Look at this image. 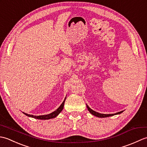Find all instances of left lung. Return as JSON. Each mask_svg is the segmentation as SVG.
I'll return each instance as SVG.
<instances>
[{
    "mask_svg": "<svg viewBox=\"0 0 147 147\" xmlns=\"http://www.w3.org/2000/svg\"><path fill=\"white\" fill-rule=\"evenodd\" d=\"M86 107L87 109H88V111L91 113L92 115H95V116L96 117H109V116H112V115H117V114H120L121 113H122V112H123V111H122L121 112H117V113H115V114H101V113H98V112H95L93 110H92V109H90L88 105L86 104Z\"/></svg>",
    "mask_w": 147,
    "mask_h": 147,
    "instance_id": "1",
    "label": "left lung"
}]
</instances>
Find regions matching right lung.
<instances>
[{
    "label": "right lung",
    "mask_w": 147,
    "mask_h": 147,
    "mask_svg": "<svg viewBox=\"0 0 147 147\" xmlns=\"http://www.w3.org/2000/svg\"><path fill=\"white\" fill-rule=\"evenodd\" d=\"M65 98H66V96H65V99L64 100L63 102L62 103V104L59 106V107L57 109V110L54 111L51 114H47V115H31V114H28L26 113H24L23 112V114H25L26 115L30 117H33L35 119H42V120H46V119H52V118H55V117H57V115L61 113V112L62 111V109H64V102L65 100Z\"/></svg>",
    "instance_id": "1"
}]
</instances>
